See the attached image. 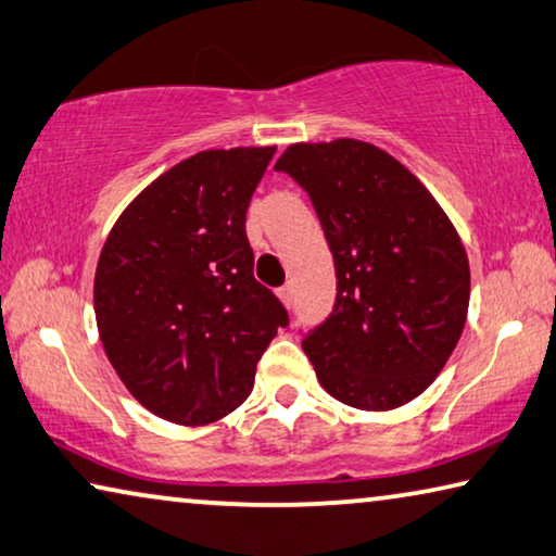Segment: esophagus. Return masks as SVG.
Wrapping results in <instances>:
<instances>
[{
    "label": "esophagus",
    "mask_w": 556,
    "mask_h": 556,
    "mask_svg": "<svg viewBox=\"0 0 556 556\" xmlns=\"http://www.w3.org/2000/svg\"><path fill=\"white\" fill-rule=\"evenodd\" d=\"M277 296H279V302L287 306V309H289V306L294 304V289L289 287V285H287V287H281V289H277Z\"/></svg>",
    "instance_id": "obj_1"
}]
</instances>
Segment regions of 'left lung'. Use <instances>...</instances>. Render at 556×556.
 <instances>
[{
    "label": "left lung",
    "mask_w": 556,
    "mask_h": 556,
    "mask_svg": "<svg viewBox=\"0 0 556 556\" xmlns=\"http://www.w3.org/2000/svg\"><path fill=\"white\" fill-rule=\"evenodd\" d=\"M275 167L309 192L337 264V306L302 339L321 389L358 410L418 399L468 319L470 264L451 217L366 140L294 143Z\"/></svg>",
    "instance_id": "8db88e82"
}]
</instances>
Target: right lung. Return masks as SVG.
I'll use <instances>...</instances> for the list:
<instances>
[{
	"label": "right lung",
	"instance_id": "add662e5",
	"mask_svg": "<svg viewBox=\"0 0 556 556\" xmlns=\"http://www.w3.org/2000/svg\"><path fill=\"white\" fill-rule=\"evenodd\" d=\"M277 146L185 157L128 202L99 257L105 356L153 416L207 426L242 405L257 361L287 326L254 279L244 215Z\"/></svg>",
	"mask_w": 556,
	"mask_h": 556
}]
</instances>
